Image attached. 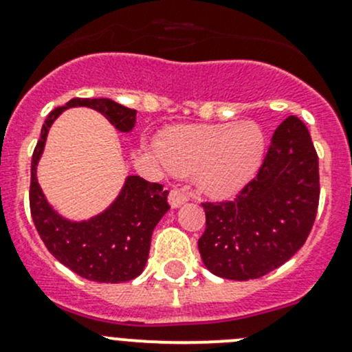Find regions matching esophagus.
<instances>
[{
    "label": "esophagus",
    "mask_w": 352,
    "mask_h": 352,
    "mask_svg": "<svg viewBox=\"0 0 352 352\" xmlns=\"http://www.w3.org/2000/svg\"><path fill=\"white\" fill-rule=\"evenodd\" d=\"M187 199H188V194H186L184 190H180V188H172L168 194V202L173 209H175V207H180L184 202H187Z\"/></svg>",
    "instance_id": "34e87169"
}]
</instances>
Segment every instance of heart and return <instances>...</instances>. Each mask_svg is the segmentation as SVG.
<instances>
[{
  "instance_id": "heart-1",
  "label": "heart",
  "mask_w": 352,
  "mask_h": 352,
  "mask_svg": "<svg viewBox=\"0 0 352 352\" xmlns=\"http://www.w3.org/2000/svg\"><path fill=\"white\" fill-rule=\"evenodd\" d=\"M265 133L251 121L165 129L158 140L164 162L179 175L197 173L212 197H229L246 186L265 157Z\"/></svg>"
}]
</instances>
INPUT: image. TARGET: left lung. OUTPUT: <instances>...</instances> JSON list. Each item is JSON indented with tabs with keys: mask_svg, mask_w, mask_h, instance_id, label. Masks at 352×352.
Masks as SVG:
<instances>
[{
	"mask_svg": "<svg viewBox=\"0 0 352 352\" xmlns=\"http://www.w3.org/2000/svg\"><path fill=\"white\" fill-rule=\"evenodd\" d=\"M319 157L303 121L288 116L273 133L256 177L234 201L202 202L199 253L228 280L260 278L307 241L319 207Z\"/></svg>",
	"mask_w": 352,
	"mask_h": 352,
	"instance_id": "8db88e82",
	"label": "left lung"
}]
</instances>
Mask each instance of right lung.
Instances as JSON below:
<instances>
[{
  "label": "right lung",
  "mask_w": 352,
  "mask_h": 352,
  "mask_svg": "<svg viewBox=\"0 0 352 352\" xmlns=\"http://www.w3.org/2000/svg\"><path fill=\"white\" fill-rule=\"evenodd\" d=\"M87 106L104 114L120 131L135 126L136 111L111 99H70L47 116L40 140L33 150L30 180V212L47 250L82 278L99 283H121L136 278L145 268L155 226L170 209L168 190L162 184L138 175L128 177L116 201L89 221H69L47 202L36 180V164L45 146L47 133L58 114L67 108Z\"/></svg>",
  "instance_id": "right-lung-1"
}]
</instances>
